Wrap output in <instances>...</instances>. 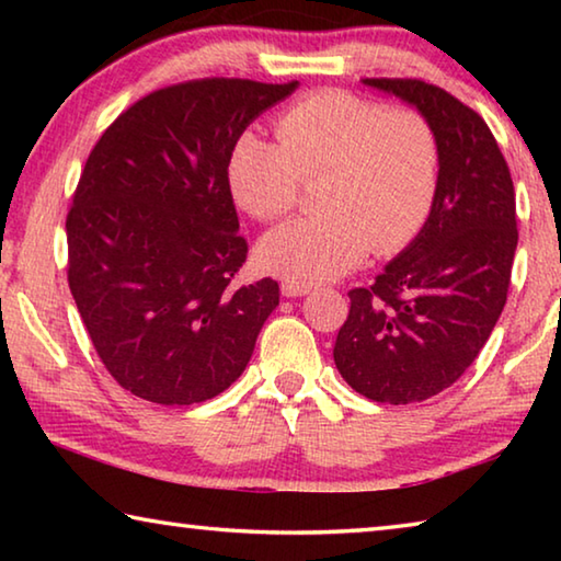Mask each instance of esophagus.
<instances>
[{"label": "esophagus", "mask_w": 561, "mask_h": 561, "mask_svg": "<svg viewBox=\"0 0 561 561\" xmlns=\"http://www.w3.org/2000/svg\"><path fill=\"white\" fill-rule=\"evenodd\" d=\"M311 291V284H299V282H282V294L284 297H304V294Z\"/></svg>", "instance_id": "1"}]
</instances>
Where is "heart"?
Returning <instances> with one entry per match:
<instances>
[{
	"label": "heart",
	"instance_id": "obj_1",
	"mask_svg": "<svg viewBox=\"0 0 561 561\" xmlns=\"http://www.w3.org/2000/svg\"><path fill=\"white\" fill-rule=\"evenodd\" d=\"M279 144L247 130L227 158V183L247 215L277 220L317 180L324 215L297 217L257 244L262 270L287 282L336 279L366 252L393 254L421 232L438 187V144L421 113L321 91L277 121Z\"/></svg>",
	"mask_w": 561,
	"mask_h": 561
}]
</instances>
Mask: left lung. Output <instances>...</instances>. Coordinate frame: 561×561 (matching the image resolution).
<instances>
[{
    "mask_svg": "<svg viewBox=\"0 0 561 561\" xmlns=\"http://www.w3.org/2000/svg\"><path fill=\"white\" fill-rule=\"evenodd\" d=\"M405 101L438 144V187L421 232L371 287L351 289L334 364L356 393L405 405L450 388L505 309L517 250L515 187L488 123L417 79H364Z\"/></svg>",
    "mask_w": 561,
    "mask_h": 561,
    "instance_id": "obj_1",
    "label": "left lung"
}]
</instances>
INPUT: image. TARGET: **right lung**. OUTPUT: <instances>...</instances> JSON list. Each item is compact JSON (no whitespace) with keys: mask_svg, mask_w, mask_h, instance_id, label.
<instances>
[{"mask_svg":"<svg viewBox=\"0 0 561 561\" xmlns=\"http://www.w3.org/2000/svg\"><path fill=\"white\" fill-rule=\"evenodd\" d=\"M297 87L178 83L133 103L93 146L66 217L69 289L103 366L133 396L193 405L242 376L279 284H232L247 242L227 158Z\"/></svg>","mask_w":561,"mask_h":561,"instance_id":"obj_1","label":"right lung"}]
</instances>
